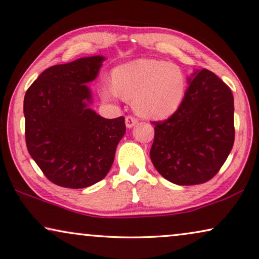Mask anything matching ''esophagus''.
<instances>
[{
  "label": "esophagus",
  "instance_id": "obj_1",
  "mask_svg": "<svg viewBox=\"0 0 259 259\" xmlns=\"http://www.w3.org/2000/svg\"><path fill=\"white\" fill-rule=\"evenodd\" d=\"M137 122H138V120L136 119V117L131 116V115L125 117V125H126V128H133V126H135L136 124H137Z\"/></svg>",
  "mask_w": 259,
  "mask_h": 259
}]
</instances>
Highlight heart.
<instances>
[{
    "label": "heart",
    "instance_id": "1",
    "mask_svg": "<svg viewBox=\"0 0 259 259\" xmlns=\"http://www.w3.org/2000/svg\"><path fill=\"white\" fill-rule=\"evenodd\" d=\"M187 92V76L176 64L162 60L139 59L113 70L112 82L102 83L104 101H133L136 113L150 120H164L176 113Z\"/></svg>",
    "mask_w": 259,
    "mask_h": 259
}]
</instances>
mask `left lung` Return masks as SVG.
<instances>
[{
    "label": "left lung",
    "instance_id": "8db88e82",
    "mask_svg": "<svg viewBox=\"0 0 259 259\" xmlns=\"http://www.w3.org/2000/svg\"><path fill=\"white\" fill-rule=\"evenodd\" d=\"M182 104L167 120L153 122L150 159L159 175L179 186L210 180L234 142L233 95L207 69L188 77Z\"/></svg>",
    "mask_w": 259,
    "mask_h": 259
}]
</instances>
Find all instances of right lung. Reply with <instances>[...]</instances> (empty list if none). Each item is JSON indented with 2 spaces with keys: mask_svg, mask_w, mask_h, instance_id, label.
Wrapping results in <instances>:
<instances>
[{
  "mask_svg": "<svg viewBox=\"0 0 259 259\" xmlns=\"http://www.w3.org/2000/svg\"><path fill=\"white\" fill-rule=\"evenodd\" d=\"M104 56L53 65L28 88L23 101L27 149L55 185L80 189L109 173L125 134L124 117L105 119L89 105L87 82L95 80Z\"/></svg>",
  "mask_w": 259,
  "mask_h": 259,
  "instance_id": "add662e5",
  "label": "right lung"
}]
</instances>
